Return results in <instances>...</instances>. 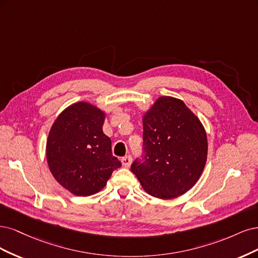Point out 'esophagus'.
<instances>
[{"label": "esophagus", "instance_id": "obj_1", "mask_svg": "<svg viewBox=\"0 0 258 258\" xmlns=\"http://www.w3.org/2000/svg\"><path fill=\"white\" fill-rule=\"evenodd\" d=\"M132 161H133L132 156L131 155H126V156H124L123 159L121 160V163H122V165L124 166V167H130L131 164H132Z\"/></svg>", "mask_w": 258, "mask_h": 258}]
</instances>
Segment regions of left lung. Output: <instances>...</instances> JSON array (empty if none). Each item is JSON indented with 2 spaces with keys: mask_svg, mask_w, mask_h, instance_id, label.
I'll return each instance as SVG.
<instances>
[{
  "mask_svg": "<svg viewBox=\"0 0 258 258\" xmlns=\"http://www.w3.org/2000/svg\"><path fill=\"white\" fill-rule=\"evenodd\" d=\"M144 156L131 170L148 194L172 199L192 188L208 154L201 120L179 98L161 96L143 117Z\"/></svg>",
  "mask_w": 258,
  "mask_h": 258,
  "instance_id": "obj_1",
  "label": "left lung"
}]
</instances>
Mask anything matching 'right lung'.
<instances>
[{
	"instance_id": "add662e5",
	"label": "right lung",
	"mask_w": 258,
	"mask_h": 258,
	"mask_svg": "<svg viewBox=\"0 0 258 258\" xmlns=\"http://www.w3.org/2000/svg\"><path fill=\"white\" fill-rule=\"evenodd\" d=\"M106 114L96 106L78 102L59 114L49 132L46 156L52 176L76 196L103 189L121 162L112 155L111 140L103 133Z\"/></svg>"
}]
</instances>
